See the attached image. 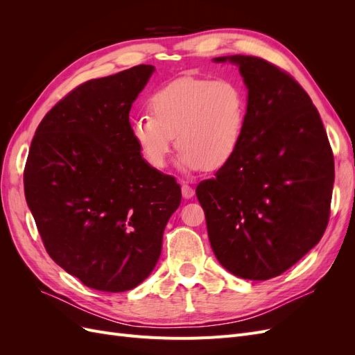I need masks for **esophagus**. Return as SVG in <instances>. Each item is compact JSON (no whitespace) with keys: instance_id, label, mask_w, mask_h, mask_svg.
I'll list each match as a JSON object with an SVG mask.
<instances>
[{"instance_id":"obj_1","label":"esophagus","mask_w":355,"mask_h":355,"mask_svg":"<svg viewBox=\"0 0 355 355\" xmlns=\"http://www.w3.org/2000/svg\"><path fill=\"white\" fill-rule=\"evenodd\" d=\"M194 194H196V191H194V188L192 187H189L188 184H182V196H184L185 198H192L194 197Z\"/></svg>"}]
</instances>
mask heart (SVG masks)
<instances>
[{
    "mask_svg": "<svg viewBox=\"0 0 355 355\" xmlns=\"http://www.w3.org/2000/svg\"><path fill=\"white\" fill-rule=\"evenodd\" d=\"M149 115L135 118L130 135L145 163L163 170L176 136L179 166L214 171L227 166L241 145L247 118L245 93L228 78L185 77L157 90Z\"/></svg>",
    "mask_w": 355,
    "mask_h": 355,
    "instance_id": "heart-1",
    "label": "heart"
}]
</instances>
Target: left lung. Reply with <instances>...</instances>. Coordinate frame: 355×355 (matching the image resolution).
Returning a JSON list of instances; mask_svg holds the SVG:
<instances>
[{"label": "left lung", "instance_id": "1", "mask_svg": "<svg viewBox=\"0 0 355 355\" xmlns=\"http://www.w3.org/2000/svg\"><path fill=\"white\" fill-rule=\"evenodd\" d=\"M247 87L241 145L196 194L219 263L245 280H270L313 249L326 231L335 161L308 93L272 63L222 56Z\"/></svg>", "mask_w": 355, "mask_h": 355}]
</instances>
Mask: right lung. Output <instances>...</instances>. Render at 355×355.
<instances>
[{"mask_svg": "<svg viewBox=\"0 0 355 355\" xmlns=\"http://www.w3.org/2000/svg\"><path fill=\"white\" fill-rule=\"evenodd\" d=\"M155 68L139 65L78 85L42 118L24 184L50 257L83 284L125 292L155 268L182 194L149 167L128 112Z\"/></svg>", "mask_w": 355, "mask_h": 355, "instance_id": "obj_1", "label": "right lung"}]
</instances>
